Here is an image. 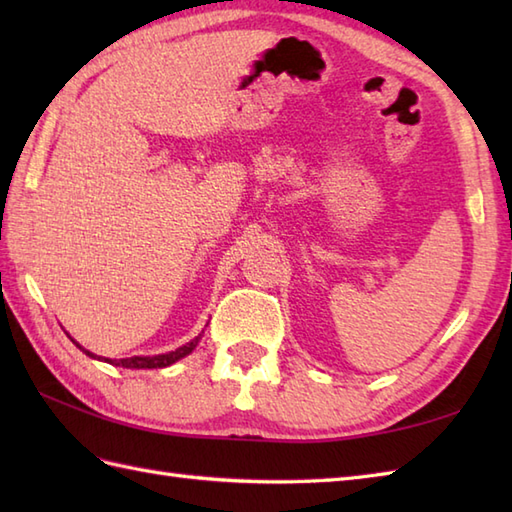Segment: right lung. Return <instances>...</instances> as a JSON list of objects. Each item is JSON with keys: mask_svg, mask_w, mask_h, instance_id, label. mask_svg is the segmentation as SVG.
<instances>
[{"mask_svg": "<svg viewBox=\"0 0 512 512\" xmlns=\"http://www.w3.org/2000/svg\"><path fill=\"white\" fill-rule=\"evenodd\" d=\"M200 336H202V334H200ZM200 336H195V339H193L191 343L182 345V347H178L176 352H169V354H158V356H132V358H118V361H116V358H105V363L116 365V367H129V369H158V367H169L171 363H176V361H180V358L191 354V352L195 350V345H198ZM76 347H79V350H83L88 356L96 358L92 352L85 350V347H81L79 343H76Z\"/></svg>", "mask_w": 512, "mask_h": 512, "instance_id": "add662e5", "label": "right lung"}]
</instances>
